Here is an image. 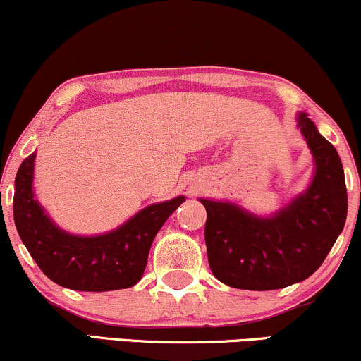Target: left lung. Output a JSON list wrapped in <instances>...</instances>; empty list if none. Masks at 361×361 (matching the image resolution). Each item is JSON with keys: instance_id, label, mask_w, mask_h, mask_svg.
<instances>
[{"instance_id": "8db88e82", "label": "left lung", "mask_w": 361, "mask_h": 361, "mask_svg": "<svg viewBox=\"0 0 361 361\" xmlns=\"http://www.w3.org/2000/svg\"><path fill=\"white\" fill-rule=\"evenodd\" d=\"M316 173L309 188L270 217L231 202L198 198L207 210L205 244L214 276L233 288L276 290L309 279L326 259L346 222L348 195L341 159L300 111Z\"/></svg>"}]
</instances>
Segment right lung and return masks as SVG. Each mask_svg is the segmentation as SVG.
I'll use <instances>...</instances> for the list:
<instances>
[{
    "mask_svg": "<svg viewBox=\"0 0 361 361\" xmlns=\"http://www.w3.org/2000/svg\"><path fill=\"white\" fill-rule=\"evenodd\" d=\"M34 163L32 152L16 173L13 217L20 239L44 275L81 292L134 287L146 270L156 234L185 197L149 205L106 234L74 235L57 227L34 198Z\"/></svg>",
    "mask_w": 361,
    "mask_h": 361,
    "instance_id": "right-lung-1",
    "label": "right lung"
}]
</instances>
